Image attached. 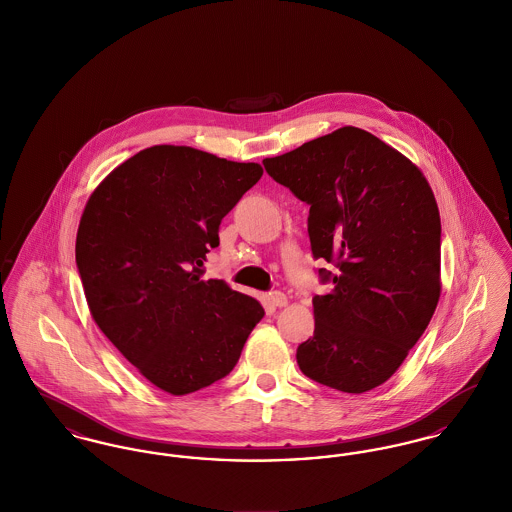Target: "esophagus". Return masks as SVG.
Returning a JSON list of instances; mask_svg holds the SVG:
<instances>
[{
    "label": "esophagus",
    "instance_id": "obj_1",
    "mask_svg": "<svg viewBox=\"0 0 512 512\" xmlns=\"http://www.w3.org/2000/svg\"><path fill=\"white\" fill-rule=\"evenodd\" d=\"M268 301H270L272 307H285V305H287V297H285L281 291H273V293H270Z\"/></svg>",
    "mask_w": 512,
    "mask_h": 512
}]
</instances>
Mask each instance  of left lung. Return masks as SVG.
<instances>
[{"mask_svg": "<svg viewBox=\"0 0 512 512\" xmlns=\"http://www.w3.org/2000/svg\"><path fill=\"white\" fill-rule=\"evenodd\" d=\"M308 209V239L326 295L299 369L347 394L386 382L429 326L441 297V217L421 171L378 137L345 126L264 159Z\"/></svg>", "mask_w": 512, "mask_h": 512, "instance_id": "1", "label": "left lung"}]
</instances>
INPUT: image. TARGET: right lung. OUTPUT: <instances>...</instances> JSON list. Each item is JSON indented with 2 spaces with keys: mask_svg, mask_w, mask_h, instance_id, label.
Wrapping results in <instances>:
<instances>
[{
  "mask_svg": "<svg viewBox=\"0 0 512 512\" xmlns=\"http://www.w3.org/2000/svg\"><path fill=\"white\" fill-rule=\"evenodd\" d=\"M262 172L155 145L110 172L85 205L75 262L89 310L137 371L172 396L229 375L264 316L223 279H202L223 217Z\"/></svg>",
  "mask_w": 512,
  "mask_h": 512,
  "instance_id": "1",
  "label": "right lung"
}]
</instances>
